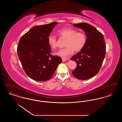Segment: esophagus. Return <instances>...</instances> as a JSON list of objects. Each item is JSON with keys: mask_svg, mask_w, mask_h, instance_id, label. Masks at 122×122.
<instances>
[{"mask_svg": "<svg viewBox=\"0 0 122 122\" xmlns=\"http://www.w3.org/2000/svg\"><path fill=\"white\" fill-rule=\"evenodd\" d=\"M70 59V58H68V59H66V58H62V61L63 62H65V61H67V60H69Z\"/></svg>", "mask_w": 122, "mask_h": 122, "instance_id": "34e87169", "label": "esophagus"}]
</instances>
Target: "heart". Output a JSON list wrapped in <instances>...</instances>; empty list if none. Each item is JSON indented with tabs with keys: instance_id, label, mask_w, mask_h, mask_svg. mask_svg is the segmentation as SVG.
<instances>
[{
	"instance_id": "obj_1",
	"label": "heart",
	"mask_w": 122,
	"mask_h": 122,
	"mask_svg": "<svg viewBox=\"0 0 122 122\" xmlns=\"http://www.w3.org/2000/svg\"><path fill=\"white\" fill-rule=\"evenodd\" d=\"M76 29L66 28L59 30L58 35L61 37L67 38L65 46L66 47L60 49L55 54L63 58H67L74 51L79 52L84 47L86 42V36L83 32H77ZM49 45L52 49L57 47V39L52 35H49L47 38Z\"/></svg>"
}]
</instances>
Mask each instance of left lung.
Here are the masks:
<instances>
[{
	"instance_id": "obj_1",
	"label": "left lung",
	"mask_w": 122,
	"mask_h": 122,
	"mask_svg": "<svg viewBox=\"0 0 122 122\" xmlns=\"http://www.w3.org/2000/svg\"><path fill=\"white\" fill-rule=\"evenodd\" d=\"M73 25L84 31L87 39L81 51L71 58L77 64L72 74L79 80H86L96 76L102 65L106 53L104 38L102 33L89 24L81 23Z\"/></svg>"
}]
</instances>
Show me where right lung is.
<instances>
[{
	"mask_svg": "<svg viewBox=\"0 0 122 122\" xmlns=\"http://www.w3.org/2000/svg\"><path fill=\"white\" fill-rule=\"evenodd\" d=\"M58 22L33 27L23 35L18 43V55L26 74L38 81L50 79L62 59L51 55L47 38Z\"/></svg>",
	"mask_w": 122,
	"mask_h": 122,
	"instance_id": "obj_1",
	"label": "right lung"
}]
</instances>
